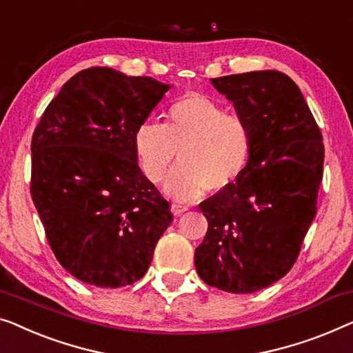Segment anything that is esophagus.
Instances as JSON below:
<instances>
[{
	"mask_svg": "<svg viewBox=\"0 0 353 353\" xmlns=\"http://www.w3.org/2000/svg\"><path fill=\"white\" fill-rule=\"evenodd\" d=\"M170 210H172V213H173V214H175V216H180L181 213H185V212L188 210V207H185V205H180V203H172Z\"/></svg>",
	"mask_w": 353,
	"mask_h": 353,
	"instance_id": "34e87169",
	"label": "esophagus"
}]
</instances>
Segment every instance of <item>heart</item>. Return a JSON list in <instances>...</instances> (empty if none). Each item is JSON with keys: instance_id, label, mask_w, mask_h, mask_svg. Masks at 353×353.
<instances>
[{"instance_id": "b5f03b06", "label": "heart", "mask_w": 353, "mask_h": 353, "mask_svg": "<svg viewBox=\"0 0 353 353\" xmlns=\"http://www.w3.org/2000/svg\"><path fill=\"white\" fill-rule=\"evenodd\" d=\"M141 172L151 183L165 176L180 152V162L167 176L164 192L173 201L192 202L207 189L232 186L247 170L253 134L247 121L201 94H186L167 113V124L146 121L134 135Z\"/></svg>"}]
</instances>
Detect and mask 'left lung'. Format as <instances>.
<instances>
[{"label":"left lung","instance_id":"1","mask_svg":"<svg viewBox=\"0 0 353 353\" xmlns=\"http://www.w3.org/2000/svg\"><path fill=\"white\" fill-rule=\"evenodd\" d=\"M253 134L247 170L203 201L208 221L194 264L203 282L254 293L287 275L316 212L325 148L303 92L282 71L210 79Z\"/></svg>","mask_w":353,"mask_h":353}]
</instances>
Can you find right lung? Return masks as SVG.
I'll list each match as a JSON object with an SVG mask.
<instances>
[{
  "label": "right lung",
  "instance_id": "add662e5",
  "mask_svg": "<svg viewBox=\"0 0 353 353\" xmlns=\"http://www.w3.org/2000/svg\"><path fill=\"white\" fill-rule=\"evenodd\" d=\"M170 84L106 66L79 71L50 101L32 140V197L55 258L81 282L140 280L170 205L139 167L134 135Z\"/></svg>",
  "mask_w": 353,
  "mask_h": 353
}]
</instances>
